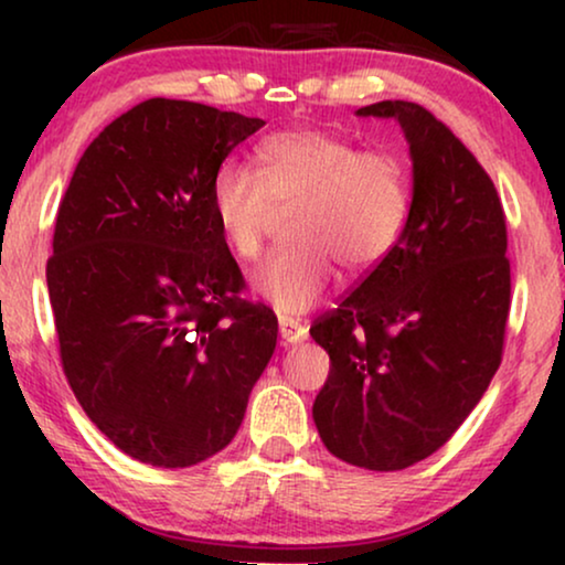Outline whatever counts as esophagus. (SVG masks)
Masks as SVG:
<instances>
[{"mask_svg":"<svg viewBox=\"0 0 565 565\" xmlns=\"http://www.w3.org/2000/svg\"><path fill=\"white\" fill-rule=\"evenodd\" d=\"M298 327L300 323L292 319V316H288V319H282L280 321V329H282V334L285 337H290V339H296V334H298Z\"/></svg>","mask_w":565,"mask_h":565,"instance_id":"obj_1","label":"esophagus"}]
</instances>
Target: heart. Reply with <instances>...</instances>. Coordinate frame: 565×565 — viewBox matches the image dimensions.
<instances>
[{
	"mask_svg": "<svg viewBox=\"0 0 565 565\" xmlns=\"http://www.w3.org/2000/svg\"><path fill=\"white\" fill-rule=\"evenodd\" d=\"M337 205H339V198H337ZM265 290L269 296L288 298L290 303H296V300L303 298V285H300L298 267L292 265V262H277V265L267 269Z\"/></svg>",
	"mask_w": 565,
	"mask_h": 565,
	"instance_id": "b5f03b06",
	"label": "heart"
}]
</instances>
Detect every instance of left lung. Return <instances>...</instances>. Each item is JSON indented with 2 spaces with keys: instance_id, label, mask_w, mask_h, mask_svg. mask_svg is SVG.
Segmentation results:
<instances>
[{
  "instance_id": "obj_1",
  "label": "left lung",
  "mask_w": 565,
  "mask_h": 565,
  "mask_svg": "<svg viewBox=\"0 0 565 565\" xmlns=\"http://www.w3.org/2000/svg\"><path fill=\"white\" fill-rule=\"evenodd\" d=\"M265 120L153 97L87 146L45 267L61 365L97 429L157 468L198 466L242 427L277 319L238 292L215 177Z\"/></svg>"
}]
</instances>
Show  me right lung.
<instances>
[{"label":"right lung","instance_id":"right-lung-1","mask_svg":"<svg viewBox=\"0 0 565 565\" xmlns=\"http://www.w3.org/2000/svg\"><path fill=\"white\" fill-rule=\"evenodd\" d=\"M412 157V203L383 259L311 327L331 370L313 404L321 443L367 470L414 466L489 388L509 316L507 221L491 177L422 105L385 99Z\"/></svg>","mask_w":565,"mask_h":565}]
</instances>
